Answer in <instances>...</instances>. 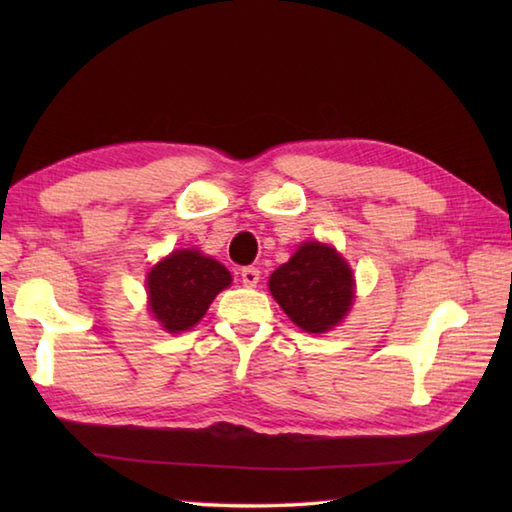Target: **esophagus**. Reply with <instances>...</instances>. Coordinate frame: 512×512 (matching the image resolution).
Returning <instances> with one entry per match:
<instances>
[{
    "instance_id": "esophagus-1",
    "label": "esophagus",
    "mask_w": 512,
    "mask_h": 512,
    "mask_svg": "<svg viewBox=\"0 0 512 512\" xmlns=\"http://www.w3.org/2000/svg\"><path fill=\"white\" fill-rule=\"evenodd\" d=\"M242 281H244L246 288H255L259 284V270L255 266L242 268Z\"/></svg>"
}]
</instances>
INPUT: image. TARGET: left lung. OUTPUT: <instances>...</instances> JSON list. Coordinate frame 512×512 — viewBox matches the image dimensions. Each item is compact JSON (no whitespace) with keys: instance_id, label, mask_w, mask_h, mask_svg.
<instances>
[{"instance_id":"1","label":"left lung","mask_w":512,"mask_h":512,"mask_svg":"<svg viewBox=\"0 0 512 512\" xmlns=\"http://www.w3.org/2000/svg\"><path fill=\"white\" fill-rule=\"evenodd\" d=\"M270 292L301 330L321 334L339 323L354 299L352 270L332 246L308 242L270 275Z\"/></svg>"}]
</instances>
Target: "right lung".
I'll return each mask as SVG.
<instances>
[{
	"mask_svg": "<svg viewBox=\"0 0 512 512\" xmlns=\"http://www.w3.org/2000/svg\"><path fill=\"white\" fill-rule=\"evenodd\" d=\"M231 284V273L198 250H176L154 266L147 277L149 306L169 332L193 328L220 290Z\"/></svg>",
	"mask_w": 512,
	"mask_h": 512,
	"instance_id": "right-lung-1",
	"label": "right lung"
}]
</instances>
